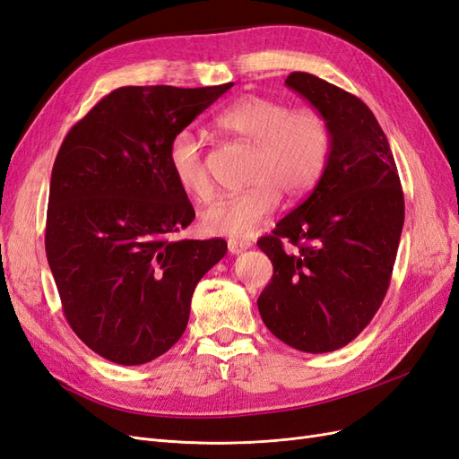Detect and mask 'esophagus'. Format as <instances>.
I'll list each match as a JSON object with an SVG mask.
<instances>
[{
	"label": "esophagus",
	"instance_id": "34e87169",
	"mask_svg": "<svg viewBox=\"0 0 459 459\" xmlns=\"http://www.w3.org/2000/svg\"><path fill=\"white\" fill-rule=\"evenodd\" d=\"M248 247H251V243H247V241H238V239H230L228 241V248H230L231 255H239V253L247 251Z\"/></svg>",
	"mask_w": 459,
	"mask_h": 459
}]
</instances>
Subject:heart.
Returning <instances> with one entry per match:
<instances>
[{"instance_id": "heart-1", "label": "heart", "mask_w": 459, "mask_h": 459, "mask_svg": "<svg viewBox=\"0 0 459 459\" xmlns=\"http://www.w3.org/2000/svg\"><path fill=\"white\" fill-rule=\"evenodd\" d=\"M216 128L253 145L248 160V189L220 197L201 214L208 235L245 239L266 221L287 199H300L322 178L331 152V126L312 107L290 108L266 95H243L214 117ZM170 174L184 193L195 201L212 197V179L204 164L201 137L179 130L166 152Z\"/></svg>"}]
</instances>
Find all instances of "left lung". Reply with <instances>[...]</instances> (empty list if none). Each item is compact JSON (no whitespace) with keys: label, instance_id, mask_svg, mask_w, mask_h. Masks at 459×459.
Returning a JSON list of instances; mask_svg holds the SVG:
<instances>
[{"label":"left lung","instance_id":"obj_1","mask_svg":"<svg viewBox=\"0 0 459 459\" xmlns=\"http://www.w3.org/2000/svg\"><path fill=\"white\" fill-rule=\"evenodd\" d=\"M285 84L327 118L331 152L308 199L258 239L273 264L258 312L285 344L322 354L356 339L379 310L404 195L386 135L362 100L308 73H290ZM283 238L298 251L285 254Z\"/></svg>","mask_w":459,"mask_h":459}]
</instances>
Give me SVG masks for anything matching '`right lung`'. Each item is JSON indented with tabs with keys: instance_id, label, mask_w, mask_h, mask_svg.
Instances as JSON below:
<instances>
[{
	"instance_id": "obj_1",
	"label": "right lung",
	"mask_w": 459,
	"mask_h": 459,
	"mask_svg": "<svg viewBox=\"0 0 459 459\" xmlns=\"http://www.w3.org/2000/svg\"><path fill=\"white\" fill-rule=\"evenodd\" d=\"M233 84L126 86L66 134L53 164L46 253L66 322L93 352L122 366L159 358L184 335L201 277L224 239H182L195 211L166 152Z\"/></svg>"
}]
</instances>
